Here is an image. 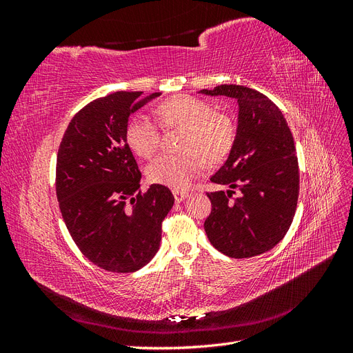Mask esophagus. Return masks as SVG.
Segmentation results:
<instances>
[{
  "instance_id": "esophagus-1",
  "label": "esophagus",
  "mask_w": 353,
  "mask_h": 353,
  "mask_svg": "<svg viewBox=\"0 0 353 353\" xmlns=\"http://www.w3.org/2000/svg\"><path fill=\"white\" fill-rule=\"evenodd\" d=\"M174 197H175V201H183L188 197V193L187 191H179V190H174Z\"/></svg>"
}]
</instances>
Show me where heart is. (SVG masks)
Returning <instances> with one entry per match:
<instances>
[{"mask_svg": "<svg viewBox=\"0 0 353 353\" xmlns=\"http://www.w3.org/2000/svg\"><path fill=\"white\" fill-rule=\"evenodd\" d=\"M165 126L184 128L181 154H162L147 168L153 184L174 190L187 188L201 172L203 160L216 165L225 159L236 141V125L228 114L218 113L213 105L193 95H176L160 103L156 109ZM126 140L141 157H152L160 143L159 126L147 116H137L128 125Z\"/></svg>", "mask_w": 353, "mask_h": 353, "instance_id": "heart-1", "label": "heart"}]
</instances>
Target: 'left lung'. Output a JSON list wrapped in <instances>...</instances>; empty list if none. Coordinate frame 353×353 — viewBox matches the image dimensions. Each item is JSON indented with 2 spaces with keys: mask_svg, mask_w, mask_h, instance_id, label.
<instances>
[{
  "mask_svg": "<svg viewBox=\"0 0 353 353\" xmlns=\"http://www.w3.org/2000/svg\"><path fill=\"white\" fill-rule=\"evenodd\" d=\"M199 92L225 95L239 104L236 141L210 178L228 190L208 193V239L230 258L262 254L284 239L297 206L299 165L292 131L281 110L259 91L223 83ZM234 188L241 194L232 199Z\"/></svg>",
  "mask_w": 353,
  "mask_h": 353,
  "instance_id": "1",
  "label": "left lung"
}]
</instances>
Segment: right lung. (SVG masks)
Wrapping results in <instances>:
<instances>
[{
  "mask_svg": "<svg viewBox=\"0 0 353 353\" xmlns=\"http://www.w3.org/2000/svg\"><path fill=\"white\" fill-rule=\"evenodd\" d=\"M141 94L117 91L85 105L73 116L57 153L61 216L85 258L110 272H134L153 259L175 201L165 185L140 191L128 119L160 92Z\"/></svg>",
  "mask_w": 353,
  "mask_h": 353,
  "instance_id": "right-lung-1",
  "label": "right lung"
}]
</instances>
